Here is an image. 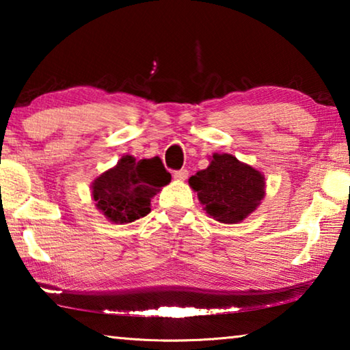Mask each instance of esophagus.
<instances>
[{"label":"esophagus","instance_id":"1","mask_svg":"<svg viewBox=\"0 0 350 350\" xmlns=\"http://www.w3.org/2000/svg\"><path fill=\"white\" fill-rule=\"evenodd\" d=\"M174 179L176 180H179V182H182V180H185L187 177H188V171L187 170H179V171H174Z\"/></svg>","mask_w":350,"mask_h":350}]
</instances>
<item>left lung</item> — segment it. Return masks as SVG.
Segmentation results:
<instances>
[{
    "label": "left lung",
    "mask_w": 350,
    "mask_h": 350,
    "mask_svg": "<svg viewBox=\"0 0 350 350\" xmlns=\"http://www.w3.org/2000/svg\"><path fill=\"white\" fill-rule=\"evenodd\" d=\"M206 215L221 224H239L265 198V177L233 154H213L210 165L188 179Z\"/></svg>",
    "instance_id": "left-lung-1"
}]
</instances>
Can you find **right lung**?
I'll return each instance as SVG.
<instances>
[{"label": "right lung", "instance_id": "right-lung-1", "mask_svg": "<svg viewBox=\"0 0 350 350\" xmlns=\"http://www.w3.org/2000/svg\"><path fill=\"white\" fill-rule=\"evenodd\" d=\"M170 182L171 174L159 157L135 161L126 154L92 180L91 196L108 221L129 224L151 211V199Z\"/></svg>", "mask_w": 350, "mask_h": 350}]
</instances>
